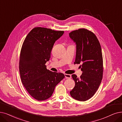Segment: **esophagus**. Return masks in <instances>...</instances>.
I'll use <instances>...</instances> for the list:
<instances>
[{"label": "esophagus", "instance_id": "obj_1", "mask_svg": "<svg viewBox=\"0 0 122 122\" xmlns=\"http://www.w3.org/2000/svg\"><path fill=\"white\" fill-rule=\"evenodd\" d=\"M65 76L66 79H71V75L69 74H65Z\"/></svg>", "mask_w": 122, "mask_h": 122}]
</instances>
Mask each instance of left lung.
Here are the masks:
<instances>
[{
    "mask_svg": "<svg viewBox=\"0 0 122 122\" xmlns=\"http://www.w3.org/2000/svg\"><path fill=\"white\" fill-rule=\"evenodd\" d=\"M76 43V56L75 64H82L80 78L72 75L75 86L70 94L73 98L86 101L94 95L103 78V61L99 40L95 34L86 29L80 28L69 33Z\"/></svg>",
    "mask_w": 122,
    "mask_h": 122,
    "instance_id": "8db88e82",
    "label": "left lung"
}]
</instances>
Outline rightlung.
Wrapping results in <instances>:
<instances>
[{
    "instance_id": "1",
    "label": "right lung",
    "mask_w": 122,
    "mask_h": 122,
    "mask_svg": "<svg viewBox=\"0 0 122 122\" xmlns=\"http://www.w3.org/2000/svg\"><path fill=\"white\" fill-rule=\"evenodd\" d=\"M64 33L37 27L28 33L23 43L19 62L21 82L37 101L50 98L56 86L65 77L62 73L47 70L45 65L51 58L55 42Z\"/></svg>"
}]
</instances>
